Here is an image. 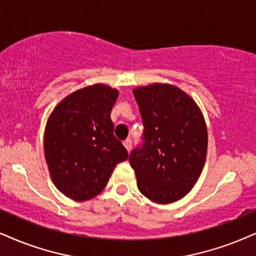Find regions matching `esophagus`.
<instances>
[{"instance_id": "1", "label": "esophagus", "mask_w": 256, "mask_h": 256, "mask_svg": "<svg viewBox=\"0 0 256 256\" xmlns=\"http://www.w3.org/2000/svg\"><path fill=\"white\" fill-rule=\"evenodd\" d=\"M122 144H124V146H125L126 150H128V152L131 151V148H132V142H131V139H126V140H125Z\"/></svg>"}]
</instances>
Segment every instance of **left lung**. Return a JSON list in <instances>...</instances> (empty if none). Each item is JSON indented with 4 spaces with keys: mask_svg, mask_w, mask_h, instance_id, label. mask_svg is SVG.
<instances>
[{
    "mask_svg": "<svg viewBox=\"0 0 256 256\" xmlns=\"http://www.w3.org/2000/svg\"><path fill=\"white\" fill-rule=\"evenodd\" d=\"M144 145L130 154L139 192L168 204L183 198L206 163L208 130L196 102L180 87L154 82L134 88Z\"/></svg>",
    "mask_w": 256,
    "mask_h": 256,
    "instance_id": "8db88e82",
    "label": "left lung"
}]
</instances>
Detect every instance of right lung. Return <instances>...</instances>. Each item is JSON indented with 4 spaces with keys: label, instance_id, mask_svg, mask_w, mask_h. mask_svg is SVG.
<instances>
[{
    "label": "right lung",
    "instance_id": "1",
    "mask_svg": "<svg viewBox=\"0 0 256 256\" xmlns=\"http://www.w3.org/2000/svg\"><path fill=\"white\" fill-rule=\"evenodd\" d=\"M118 96V90L94 84L64 98L48 117L44 158L54 186L70 200L99 195L116 166L128 158L110 116Z\"/></svg>",
    "mask_w": 256,
    "mask_h": 256
}]
</instances>
